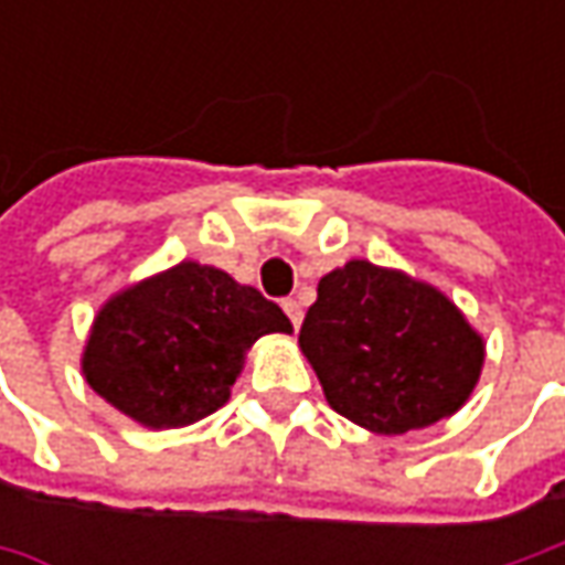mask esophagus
<instances>
[{
	"label": "esophagus",
	"instance_id": "esophagus-1",
	"mask_svg": "<svg viewBox=\"0 0 565 565\" xmlns=\"http://www.w3.org/2000/svg\"><path fill=\"white\" fill-rule=\"evenodd\" d=\"M282 311L289 315V320H292V327H295V330H298V327H301V317H305V311H301V305H298L295 298H286V301H282Z\"/></svg>",
	"mask_w": 565,
	"mask_h": 565
}]
</instances>
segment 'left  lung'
Returning a JSON list of instances; mask_svg holds the SVG:
<instances>
[{"label": "left lung", "mask_w": 565, "mask_h": 565, "mask_svg": "<svg viewBox=\"0 0 565 565\" xmlns=\"http://www.w3.org/2000/svg\"><path fill=\"white\" fill-rule=\"evenodd\" d=\"M298 345L327 402L374 434H408L459 412L484 339L440 289L349 260L317 282Z\"/></svg>", "instance_id": "left-lung-1"}]
</instances>
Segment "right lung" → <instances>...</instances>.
<instances>
[{"label": "right lung", "instance_id": "1", "mask_svg": "<svg viewBox=\"0 0 565 565\" xmlns=\"http://www.w3.org/2000/svg\"><path fill=\"white\" fill-rule=\"evenodd\" d=\"M267 333H292L279 305L228 273L182 260L99 308L81 371L143 427H185L226 405L248 349Z\"/></svg>", "mask_w": 565, "mask_h": 565}]
</instances>
